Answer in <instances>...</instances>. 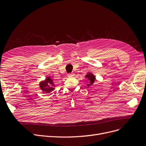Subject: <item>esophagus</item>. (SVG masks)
Listing matches in <instances>:
<instances>
[{"mask_svg":"<svg viewBox=\"0 0 146 146\" xmlns=\"http://www.w3.org/2000/svg\"><path fill=\"white\" fill-rule=\"evenodd\" d=\"M74 73H69V74H68V75H67V76L68 77H73V76H74Z\"/></svg>","mask_w":146,"mask_h":146,"instance_id":"esophagus-1","label":"esophagus"}]
</instances>
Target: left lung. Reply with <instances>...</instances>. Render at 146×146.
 <instances>
[{"label": "left lung", "mask_w": 146, "mask_h": 146, "mask_svg": "<svg viewBox=\"0 0 146 146\" xmlns=\"http://www.w3.org/2000/svg\"><path fill=\"white\" fill-rule=\"evenodd\" d=\"M85 78L88 80V84L87 85L88 86H90L92 85L95 80V76L92 73H88L85 76Z\"/></svg>", "instance_id": "1"}]
</instances>
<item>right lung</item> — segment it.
Listing matches in <instances>:
<instances>
[{
	"mask_svg": "<svg viewBox=\"0 0 146 146\" xmlns=\"http://www.w3.org/2000/svg\"><path fill=\"white\" fill-rule=\"evenodd\" d=\"M54 83L52 79L50 77L46 78L45 80L41 81L40 83V88L44 93H50L54 89Z\"/></svg>",
	"mask_w": 146,
	"mask_h": 146,
	"instance_id": "add662e5",
	"label": "right lung"
}]
</instances>
